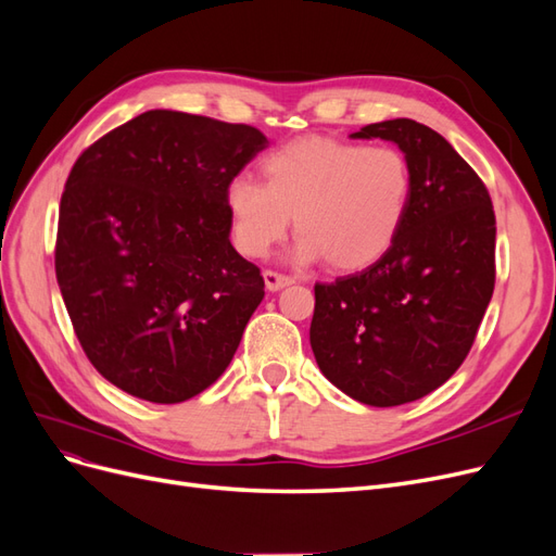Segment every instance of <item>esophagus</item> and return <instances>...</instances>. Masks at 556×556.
I'll return each mask as SVG.
<instances>
[{
    "label": "esophagus",
    "mask_w": 556,
    "mask_h": 556,
    "mask_svg": "<svg viewBox=\"0 0 556 556\" xmlns=\"http://www.w3.org/2000/svg\"><path fill=\"white\" fill-rule=\"evenodd\" d=\"M263 279H265V286L270 291H279V289H283V286H291L295 281L293 275H283V273H277V270H265Z\"/></svg>",
    "instance_id": "34e87169"
}]
</instances>
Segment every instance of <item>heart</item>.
<instances>
[{
    "instance_id": "1",
    "label": "heart",
    "mask_w": 556,
    "mask_h": 556,
    "mask_svg": "<svg viewBox=\"0 0 556 556\" xmlns=\"http://www.w3.org/2000/svg\"><path fill=\"white\" fill-rule=\"evenodd\" d=\"M261 170L263 182L236 177L226 189L232 240L247 256L270 252L295 214L298 261L365 270L395 244L414 199V170L395 148L302 138L267 154Z\"/></svg>"
}]
</instances>
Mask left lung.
I'll use <instances>...</instances> for the list:
<instances>
[{
	"label": "left lung",
	"mask_w": 556,
	"mask_h": 556,
	"mask_svg": "<svg viewBox=\"0 0 556 556\" xmlns=\"http://www.w3.org/2000/svg\"><path fill=\"white\" fill-rule=\"evenodd\" d=\"M353 138L397 142L414 199L381 261L316 281L309 342L349 397L400 406L443 386L469 355L494 293L496 219L485 182L434 129L400 117Z\"/></svg>",
	"instance_id": "obj_1"
}]
</instances>
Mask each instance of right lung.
I'll use <instances>...</instances> for the list:
<instances>
[{"label":"right lung","mask_w":556,"mask_h":556,"mask_svg":"<svg viewBox=\"0 0 556 556\" xmlns=\"http://www.w3.org/2000/svg\"><path fill=\"white\" fill-rule=\"evenodd\" d=\"M265 146L249 124L148 111L76 159L55 275L105 381L177 404L224 374L265 295L258 265L228 240L226 189Z\"/></svg>","instance_id":"add662e5"}]
</instances>
